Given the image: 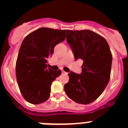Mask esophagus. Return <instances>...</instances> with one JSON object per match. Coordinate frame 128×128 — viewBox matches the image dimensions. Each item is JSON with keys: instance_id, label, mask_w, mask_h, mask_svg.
I'll list each match as a JSON object with an SVG mask.
<instances>
[{"instance_id": "esophagus-1", "label": "esophagus", "mask_w": 128, "mask_h": 128, "mask_svg": "<svg viewBox=\"0 0 128 128\" xmlns=\"http://www.w3.org/2000/svg\"><path fill=\"white\" fill-rule=\"evenodd\" d=\"M62 73H63V74H65V73H66V72H65L64 70H62Z\"/></svg>"}]
</instances>
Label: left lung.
I'll list each match as a JSON object with an SVG mask.
<instances>
[{"label":"left lung","mask_w":128,"mask_h":128,"mask_svg":"<svg viewBox=\"0 0 128 128\" xmlns=\"http://www.w3.org/2000/svg\"><path fill=\"white\" fill-rule=\"evenodd\" d=\"M66 42L76 60H83L81 74H68L65 93L74 102L88 104L103 92L110 79L112 54L104 38L90 30H66Z\"/></svg>","instance_id":"obj_1"}]
</instances>
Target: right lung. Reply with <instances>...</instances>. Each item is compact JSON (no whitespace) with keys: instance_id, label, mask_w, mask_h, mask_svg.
I'll return each mask as SVG.
<instances>
[{"instance_id":"obj_1","label":"right lung","mask_w":128,"mask_h":128,"mask_svg":"<svg viewBox=\"0 0 128 128\" xmlns=\"http://www.w3.org/2000/svg\"><path fill=\"white\" fill-rule=\"evenodd\" d=\"M65 37L66 30L42 28L30 32L22 42L16 62V76L20 92L29 103H42L50 97L52 82L62 71L47 68V59Z\"/></svg>"}]
</instances>
